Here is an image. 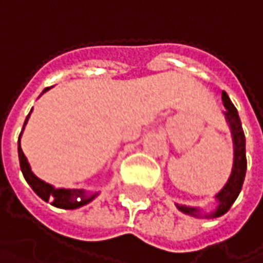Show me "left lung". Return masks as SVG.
<instances>
[{
  "mask_svg": "<svg viewBox=\"0 0 263 263\" xmlns=\"http://www.w3.org/2000/svg\"><path fill=\"white\" fill-rule=\"evenodd\" d=\"M222 102L227 111H224V116L230 125L232 135H233V146H235V163H233V171L232 175L229 178L227 184L224 185V189L216 195V199L219 201L218 209L210 213V218H218L222 216L224 213H227L230 210V207L233 205V202L236 201V198L240 193L242 184L245 180V172H247V155H245V135L242 129V123L237 114V109L235 105L232 103L230 97L227 96V92H222ZM178 210H181L185 215L190 216H199V210L193 209V207H185V205H177Z\"/></svg>",
  "mask_w": 263,
  "mask_h": 263,
  "instance_id": "8db88e82",
  "label": "left lung"
}]
</instances>
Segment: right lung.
<instances>
[{
    "instance_id": "obj_1",
    "label": "right lung",
    "mask_w": 263,
    "mask_h": 263,
    "mask_svg": "<svg viewBox=\"0 0 263 263\" xmlns=\"http://www.w3.org/2000/svg\"><path fill=\"white\" fill-rule=\"evenodd\" d=\"M50 89V88H45L44 92ZM30 114L27 116V120H28ZM24 123V126H26ZM23 134V132H21ZM20 140H21V135H20ZM18 140V155H20V166H21V171H23V175L26 178V181L28 185L34 190V193L42 198L44 201H50L54 207H59V209H68V210H73V209H78L82 207L85 204H88L96 195H86L85 190H78V189H54L53 185H50L48 183L39 180L30 169V164L27 161L26 155L21 149V143Z\"/></svg>"
}]
</instances>
